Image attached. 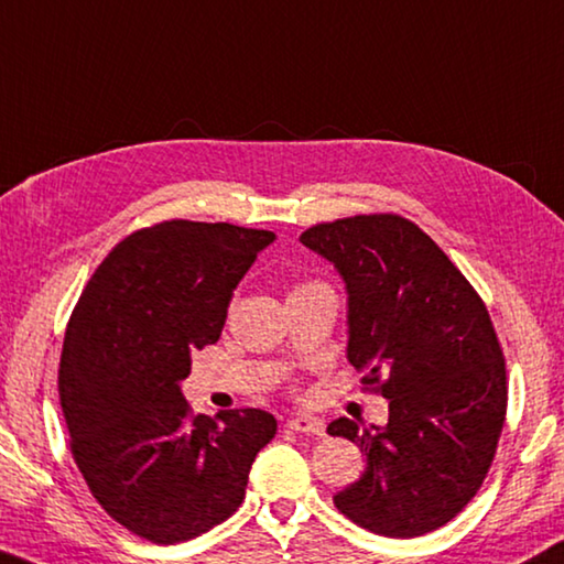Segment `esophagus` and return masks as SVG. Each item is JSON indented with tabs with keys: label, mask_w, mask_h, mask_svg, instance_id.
<instances>
[{
	"label": "esophagus",
	"mask_w": 564,
	"mask_h": 564,
	"mask_svg": "<svg viewBox=\"0 0 564 564\" xmlns=\"http://www.w3.org/2000/svg\"><path fill=\"white\" fill-rule=\"evenodd\" d=\"M289 429L293 432H301V434H311V436H323L325 434V426L317 416H308V414H299L289 419Z\"/></svg>",
	"instance_id": "34e87169"
}]
</instances>
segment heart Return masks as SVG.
Masks as SVG:
<instances>
[{
	"label": "heart",
	"instance_id": "heart-1",
	"mask_svg": "<svg viewBox=\"0 0 564 564\" xmlns=\"http://www.w3.org/2000/svg\"><path fill=\"white\" fill-rule=\"evenodd\" d=\"M299 289H305V285H299ZM299 289H295V291H299Z\"/></svg>",
	"mask_w": 564,
	"mask_h": 564
}]
</instances>
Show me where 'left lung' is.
I'll use <instances>...</instances> for the list:
<instances>
[{
	"label": "left lung",
	"mask_w": 564,
	"mask_h": 564,
	"mask_svg": "<svg viewBox=\"0 0 564 564\" xmlns=\"http://www.w3.org/2000/svg\"><path fill=\"white\" fill-rule=\"evenodd\" d=\"M301 243L343 275L347 360L389 399L384 426H327L365 454L335 508L384 538L446 525L484 484L506 422V360L486 303L399 214L315 224Z\"/></svg>",
	"instance_id": "obj_1"
}]
</instances>
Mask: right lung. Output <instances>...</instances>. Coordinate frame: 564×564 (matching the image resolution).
<instances>
[{
  "instance_id": "obj_1",
  "label": "right lung",
  "mask_w": 564,
  "mask_h": 564,
  "mask_svg": "<svg viewBox=\"0 0 564 564\" xmlns=\"http://www.w3.org/2000/svg\"><path fill=\"white\" fill-rule=\"evenodd\" d=\"M273 239L224 221H160L106 256L70 313L58 367L70 454L106 513L155 545L224 523L275 436L263 409L192 414L180 389Z\"/></svg>"
}]
</instances>
